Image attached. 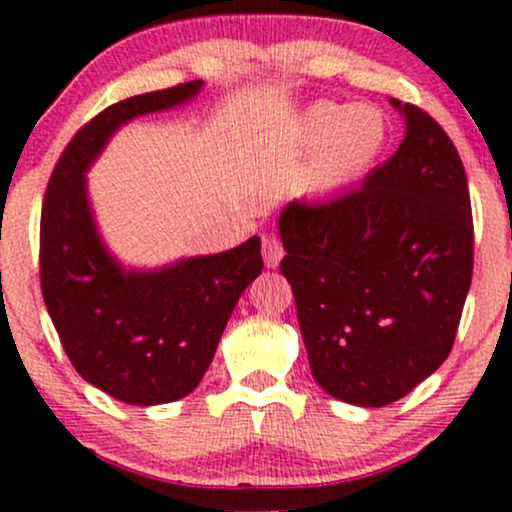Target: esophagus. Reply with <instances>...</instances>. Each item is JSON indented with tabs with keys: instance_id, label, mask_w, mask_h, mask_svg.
<instances>
[{
	"instance_id": "obj_1",
	"label": "esophagus",
	"mask_w": 512,
	"mask_h": 512,
	"mask_svg": "<svg viewBox=\"0 0 512 512\" xmlns=\"http://www.w3.org/2000/svg\"><path fill=\"white\" fill-rule=\"evenodd\" d=\"M262 257H264V264H267L269 269L279 267L281 257H284V245H281V240L276 236H267L262 240Z\"/></svg>"
}]
</instances>
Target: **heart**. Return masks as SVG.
Wrapping results in <instances>:
<instances>
[{"mask_svg":"<svg viewBox=\"0 0 512 512\" xmlns=\"http://www.w3.org/2000/svg\"><path fill=\"white\" fill-rule=\"evenodd\" d=\"M303 132L310 144H322L308 178L317 195H334L361 178L387 137L385 117L370 105H320L305 115Z\"/></svg>","mask_w":512,"mask_h":512,"instance_id":"heart-1","label":"heart"}]
</instances>
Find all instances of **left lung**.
Listing matches in <instances>:
<instances>
[{"label": "left lung", "mask_w": 512, "mask_h": 512, "mask_svg": "<svg viewBox=\"0 0 512 512\" xmlns=\"http://www.w3.org/2000/svg\"><path fill=\"white\" fill-rule=\"evenodd\" d=\"M404 139L354 192L279 214L281 274L327 395L385 407L436 373L472 284L467 175L431 115L390 98Z\"/></svg>", "instance_id": "8db88e82"}]
</instances>
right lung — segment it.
Instances as JSON below:
<instances>
[{
	"label": "right lung",
	"mask_w": 512,
	"mask_h": 512,
	"mask_svg": "<svg viewBox=\"0 0 512 512\" xmlns=\"http://www.w3.org/2000/svg\"><path fill=\"white\" fill-rule=\"evenodd\" d=\"M202 81L127 98L74 134L52 170L40 216L45 308L76 373L120 402L190 395L207 373L238 298L262 274L260 238L158 269L125 267L98 233L86 173L139 115L195 101Z\"/></svg>",
	"instance_id": "obj_1"
}]
</instances>
